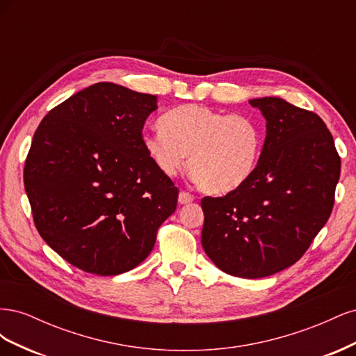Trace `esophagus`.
Instances as JSON below:
<instances>
[{
    "label": "esophagus",
    "instance_id": "obj_1",
    "mask_svg": "<svg viewBox=\"0 0 356 356\" xmlns=\"http://www.w3.org/2000/svg\"><path fill=\"white\" fill-rule=\"evenodd\" d=\"M178 200H179V203H182V204H186V203H190V202H193L195 200V196L191 195V193H188V191H184L182 190L181 193H179V196H178Z\"/></svg>",
    "mask_w": 356,
    "mask_h": 356
}]
</instances>
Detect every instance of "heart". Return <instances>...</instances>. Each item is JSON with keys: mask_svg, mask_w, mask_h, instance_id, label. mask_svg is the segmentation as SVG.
<instances>
[{"mask_svg": "<svg viewBox=\"0 0 356 356\" xmlns=\"http://www.w3.org/2000/svg\"><path fill=\"white\" fill-rule=\"evenodd\" d=\"M160 124L144 134L143 144L165 175H177L184 169L188 154L193 178L211 195H227L254 175L263 132L251 117L184 104L168 111Z\"/></svg>", "mask_w": 356, "mask_h": 356, "instance_id": "1", "label": "heart"}]
</instances>
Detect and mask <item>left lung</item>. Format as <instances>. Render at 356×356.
<instances>
[{"label": "left lung", "mask_w": 356, "mask_h": 356, "mask_svg": "<svg viewBox=\"0 0 356 356\" xmlns=\"http://www.w3.org/2000/svg\"><path fill=\"white\" fill-rule=\"evenodd\" d=\"M250 104L267 122L251 179L222 197H203L202 246L224 273L257 279L297 263L328 221L340 156L314 111L281 98Z\"/></svg>", "instance_id": "1"}]
</instances>
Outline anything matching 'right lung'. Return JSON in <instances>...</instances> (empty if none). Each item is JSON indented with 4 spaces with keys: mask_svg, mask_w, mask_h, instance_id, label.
<instances>
[{
    "mask_svg": "<svg viewBox=\"0 0 356 356\" xmlns=\"http://www.w3.org/2000/svg\"><path fill=\"white\" fill-rule=\"evenodd\" d=\"M156 101L96 83L50 110L32 138L24 182L35 227L53 251L84 272L132 270L177 209L178 188L143 144Z\"/></svg>",
    "mask_w": 356,
    "mask_h": 356,
    "instance_id": "right-lung-1",
    "label": "right lung"
}]
</instances>
